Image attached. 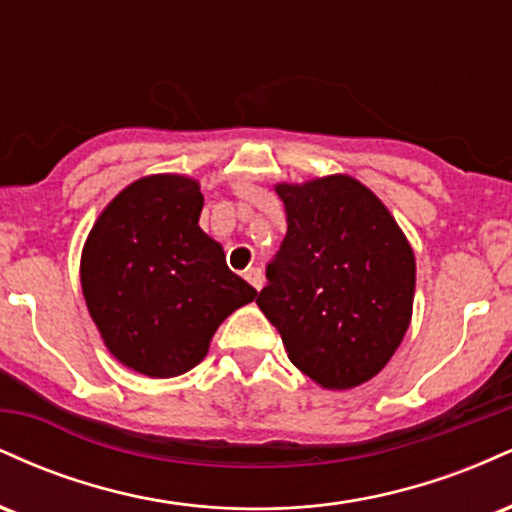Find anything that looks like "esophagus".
<instances>
[{
	"label": "esophagus",
	"instance_id": "1",
	"mask_svg": "<svg viewBox=\"0 0 512 512\" xmlns=\"http://www.w3.org/2000/svg\"><path fill=\"white\" fill-rule=\"evenodd\" d=\"M245 279H248V284L252 286V289H257L260 291L262 289V284H264V274H262V269L260 267H248L245 269Z\"/></svg>",
	"mask_w": 512,
	"mask_h": 512
}]
</instances>
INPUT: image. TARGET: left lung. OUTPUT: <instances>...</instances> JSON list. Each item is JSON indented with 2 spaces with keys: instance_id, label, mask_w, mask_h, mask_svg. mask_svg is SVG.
I'll list each match as a JSON object with an SVG mask.
<instances>
[{
  "instance_id": "left-lung-1",
  "label": "left lung",
  "mask_w": 512,
  "mask_h": 512,
  "mask_svg": "<svg viewBox=\"0 0 512 512\" xmlns=\"http://www.w3.org/2000/svg\"><path fill=\"white\" fill-rule=\"evenodd\" d=\"M276 195L289 228L257 305L317 385L368 383L407 334L414 250L385 204L349 175L281 182Z\"/></svg>"
}]
</instances>
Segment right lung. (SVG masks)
I'll return each mask as SVG.
<instances>
[{"mask_svg": "<svg viewBox=\"0 0 512 512\" xmlns=\"http://www.w3.org/2000/svg\"><path fill=\"white\" fill-rule=\"evenodd\" d=\"M204 197L185 175H146L88 233L81 289L105 346L149 378L195 368L219 325L257 291L199 228Z\"/></svg>", "mask_w": 512, "mask_h": 512, "instance_id": "obj_1", "label": "right lung"}]
</instances>
